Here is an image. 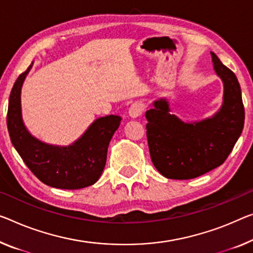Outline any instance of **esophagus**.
Segmentation results:
<instances>
[{
	"mask_svg": "<svg viewBox=\"0 0 253 253\" xmlns=\"http://www.w3.org/2000/svg\"><path fill=\"white\" fill-rule=\"evenodd\" d=\"M145 108H146V104L141 102V100H138V102H135L131 105V107L129 108V115L133 119L138 118V116H140L143 113Z\"/></svg>",
	"mask_w": 253,
	"mask_h": 253,
	"instance_id": "obj_1",
	"label": "esophagus"
}]
</instances>
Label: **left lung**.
Returning a JSON list of instances; mask_svg holds the SVG:
<instances>
[{"label":"left lung","instance_id":"obj_1","mask_svg":"<svg viewBox=\"0 0 253 253\" xmlns=\"http://www.w3.org/2000/svg\"><path fill=\"white\" fill-rule=\"evenodd\" d=\"M213 69L224 83V103L211 119L184 123L169 114V103L159 99L146 112L147 140L151 161L163 176L189 180L226 161L242 133L244 106L234 72L211 53Z\"/></svg>","mask_w":253,"mask_h":253}]
</instances>
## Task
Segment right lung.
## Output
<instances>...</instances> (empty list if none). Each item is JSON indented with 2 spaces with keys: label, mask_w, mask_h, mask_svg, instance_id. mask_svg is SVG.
I'll return each instance as SVG.
<instances>
[{
  "label": "right lung",
  "mask_w": 253,
  "mask_h": 253,
  "mask_svg": "<svg viewBox=\"0 0 253 253\" xmlns=\"http://www.w3.org/2000/svg\"><path fill=\"white\" fill-rule=\"evenodd\" d=\"M32 65L22 72L11 90L7 107V130L14 148L38 180L57 189L76 190L98 181L106 164L107 148L121 118L97 119L84 134L68 147L50 146L34 138L23 126L20 92Z\"/></svg>",
  "instance_id": "add662e5"
}]
</instances>
